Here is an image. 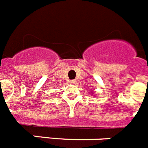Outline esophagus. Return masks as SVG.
I'll use <instances>...</instances> for the list:
<instances>
[{
    "label": "esophagus",
    "instance_id": "esophagus-1",
    "mask_svg": "<svg viewBox=\"0 0 148 148\" xmlns=\"http://www.w3.org/2000/svg\"><path fill=\"white\" fill-rule=\"evenodd\" d=\"M77 81H75V80H71V81H70V83L71 84H76Z\"/></svg>",
    "mask_w": 148,
    "mask_h": 148
}]
</instances>
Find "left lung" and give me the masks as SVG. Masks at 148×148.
<instances>
[{
    "label": "left lung",
    "instance_id": "1",
    "mask_svg": "<svg viewBox=\"0 0 148 148\" xmlns=\"http://www.w3.org/2000/svg\"><path fill=\"white\" fill-rule=\"evenodd\" d=\"M91 93H92V94H93V92H90Z\"/></svg>",
    "mask_w": 148,
    "mask_h": 148
}]
</instances>
